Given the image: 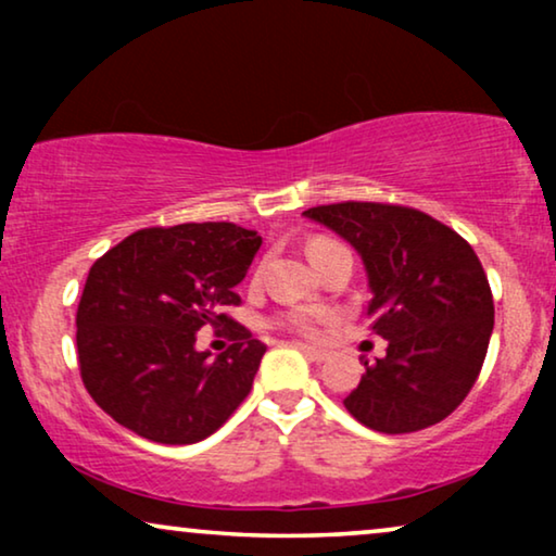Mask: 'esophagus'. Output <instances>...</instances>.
I'll use <instances>...</instances> for the list:
<instances>
[{"instance_id":"obj_1","label":"esophagus","mask_w":556,"mask_h":556,"mask_svg":"<svg viewBox=\"0 0 556 556\" xmlns=\"http://www.w3.org/2000/svg\"><path fill=\"white\" fill-rule=\"evenodd\" d=\"M295 349H301V352L306 354L311 362H326V356H329V354L324 352V349H318V346H308V344H301V341H299V344H295Z\"/></svg>"}]
</instances>
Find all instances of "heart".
Listing matches in <instances>:
<instances>
[{
    "label": "heart",
    "instance_id": "b5f03b06",
    "mask_svg": "<svg viewBox=\"0 0 556 556\" xmlns=\"http://www.w3.org/2000/svg\"><path fill=\"white\" fill-rule=\"evenodd\" d=\"M339 248H344V245H339V242L326 240V238H316V240H311V245H308V257L314 261V265H318L326 255L333 253V250H339ZM326 318H329V311L326 308L295 306V308L280 311L278 316H273L270 324L280 326V329L293 331V333H301V337H316L318 326H321Z\"/></svg>",
    "mask_w": 556,
    "mask_h": 556
}]
</instances>
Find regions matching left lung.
I'll return each instance as SVG.
<instances>
[{"instance_id": "obj_1", "label": "left lung", "mask_w": 556, "mask_h": 556, "mask_svg": "<svg viewBox=\"0 0 556 556\" xmlns=\"http://www.w3.org/2000/svg\"><path fill=\"white\" fill-rule=\"evenodd\" d=\"M352 242L367 265L369 329L387 356L364 362L344 400L362 425L402 435L445 420L481 375L493 295L473 248L415 207L337 202L303 212Z\"/></svg>"}]
</instances>
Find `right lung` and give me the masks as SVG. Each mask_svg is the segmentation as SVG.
<instances>
[{
  "label": "right lung",
  "mask_w": 556,
  "mask_h": 556,
  "mask_svg": "<svg viewBox=\"0 0 556 556\" xmlns=\"http://www.w3.org/2000/svg\"><path fill=\"white\" fill-rule=\"evenodd\" d=\"M261 235L235 223L147 227L98 257L75 316L83 384L136 435L189 445L223 428L250 394L263 341L225 311L240 306ZM204 325L233 344L212 361L193 349ZM219 332V331H217Z\"/></svg>",
  "instance_id": "obj_1"
}]
</instances>
